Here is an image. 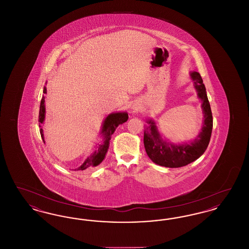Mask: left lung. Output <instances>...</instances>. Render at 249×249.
<instances>
[{
    "label": "left lung",
    "instance_id": "obj_1",
    "mask_svg": "<svg viewBox=\"0 0 249 249\" xmlns=\"http://www.w3.org/2000/svg\"><path fill=\"white\" fill-rule=\"evenodd\" d=\"M190 78L194 82L197 95L201 99L203 113L202 127L198 136L191 142L175 144L162 139L160 133L152 119L147 120L149 126L143 132V144L145 152L149 159L158 165L169 168H178L188 165L206 150L213 129V116L211 107L206 94L205 86L202 82L201 74L198 71L190 72Z\"/></svg>",
    "mask_w": 249,
    "mask_h": 249
}]
</instances>
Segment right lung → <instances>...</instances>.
Returning <instances> with one entry per match:
<instances>
[{"label":"right lung","mask_w":249,"mask_h":249,"mask_svg":"<svg viewBox=\"0 0 249 249\" xmlns=\"http://www.w3.org/2000/svg\"><path fill=\"white\" fill-rule=\"evenodd\" d=\"M44 93H47V88H44ZM45 116H46V108H45V96L42 97L41 104H40V111H39V127L41 128V124L45 120ZM129 119L128 113L126 112H118V113H112L108 115L107 119H105L103 123V128L101 134L103 136V141L101 143H98L95 146V150L93 153L89 155L84 161L81 165L78 168L74 169V171H84L86 169L91 168V167H96L99 165L106 158V155L107 153V150L109 148V143H110V139L112 134L115 132L117 127L126 122ZM40 133L42 136L43 141L44 140V133H43V129H40Z\"/></svg>","instance_id":"add662e5"}]
</instances>
